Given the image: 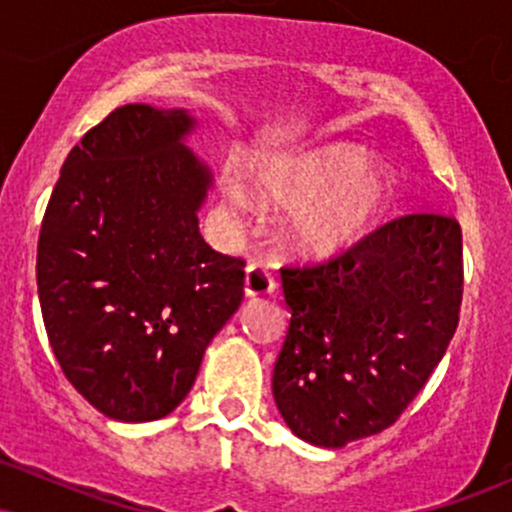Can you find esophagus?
Masks as SVG:
<instances>
[{
	"label": "esophagus",
	"mask_w": 512,
	"mask_h": 512,
	"mask_svg": "<svg viewBox=\"0 0 512 512\" xmlns=\"http://www.w3.org/2000/svg\"><path fill=\"white\" fill-rule=\"evenodd\" d=\"M274 279L272 274L264 269V264L252 262L245 272V296L248 298H264L274 293Z\"/></svg>",
	"instance_id": "34e87169"
}]
</instances>
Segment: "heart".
Returning a JSON list of instances; mask_svg holds the SVG:
<instances>
[{"instance_id": "1", "label": "heart", "mask_w": 512, "mask_h": 512, "mask_svg": "<svg viewBox=\"0 0 512 512\" xmlns=\"http://www.w3.org/2000/svg\"><path fill=\"white\" fill-rule=\"evenodd\" d=\"M233 207H250L255 197L286 209L281 240L305 260H332L361 245L395 207L397 178L368 149L325 142L308 149L260 158L250 168V185L240 173L221 178Z\"/></svg>"}]
</instances>
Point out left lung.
Listing matches in <instances>:
<instances>
[{"mask_svg":"<svg viewBox=\"0 0 512 512\" xmlns=\"http://www.w3.org/2000/svg\"><path fill=\"white\" fill-rule=\"evenodd\" d=\"M291 310L272 392L293 436L344 448L399 419L460 322L462 228L411 214L317 267L281 269Z\"/></svg>","mask_w":512,"mask_h":512,"instance_id":"8db88e82","label":"left lung"}]
</instances>
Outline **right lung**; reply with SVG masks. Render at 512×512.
Segmentation results:
<instances>
[{"instance_id":"1","label":"right lung","mask_w":512,"mask_h":512,"mask_svg":"<svg viewBox=\"0 0 512 512\" xmlns=\"http://www.w3.org/2000/svg\"><path fill=\"white\" fill-rule=\"evenodd\" d=\"M185 108L122 105L69 151L38 240V296L74 390L127 424L168 416L243 301L245 262L211 250L214 185Z\"/></svg>"}]
</instances>
